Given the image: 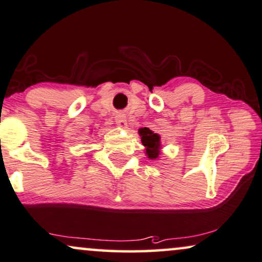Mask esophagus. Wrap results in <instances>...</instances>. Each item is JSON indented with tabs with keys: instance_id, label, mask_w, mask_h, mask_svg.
I'll return each mask as SVG.
<instances>
[{
	"instance_id": "esophagus-1",
	"label": "esophagus",
	"mask_w": 262,
	"mask_h": 262,
	"mask_svg": "<svg viewBox=\"0 0 262 262\" xmlns=\"http://www.w3.org/2000/svg\"><path fill=\"white\" fill-rule=\"evenodd\" d=\"M115 123H117L118 126H120L123 128L127 127V120H126V117H125L124 114H118L117 117H115Z\"/></svg>"
}]
</instances>
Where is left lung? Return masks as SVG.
<instances>
[{
	"instance_id": "8db88e82",
	"label": "left lung",
	"mask_w": 262,
	"mask_h": 262,
	"mask_svg": "<svg viewBox=\"0 0 262 262\" xmlns=\"http://www.w3.org/2000/svg\"><path fill=\"white\" fill-rule=\"evenodd\" d=\"M138 134L141 135V141L142 144L145 147V154L150 160H155L160 155V149H161V142H160V136L155 134L154 131H151L150 128L144 127L139 128Z\"/></svg>"
}]
</instances>
